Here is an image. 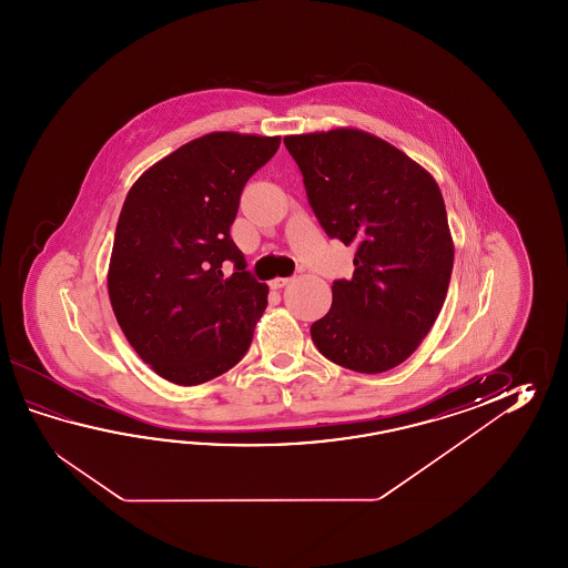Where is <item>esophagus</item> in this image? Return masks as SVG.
<instances>
[{"instance_id":"34e87169","label":"esophagus","mask_w":568,"mask_h":568,"mask_svg":"<svg viewBox=\"0 0 568 568\" xmlns=\"http://www.w3.org/2000/svg\"><path fill=\"white\" fill-rule=\"evenodd\" d=\"M290 278H274L272 282H270V288L272 290H280L284 288V286H288Z\"/></svg>"}]
</instances>
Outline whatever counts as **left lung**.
<instances>
[{"label":"left lung","instance_id":"obj_1","mask_svg":"<svg viewBox=\"0 0 568 568\" xmlns=\"http://www.w3.org/2000/svg\"><path fill=\"white\" fill-rule=\"evenodd\" d=\"M308 203L331 240L355 247L353 278L333 282L311 326L316 349L359 374L406 362L435 325L453 272V237L435 179L362 130L286 135Z\"/></svg>","mask_w":568,"mask_h":568}]
</instances>
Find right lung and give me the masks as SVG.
Instances as JSON below:
<instances>
[{"mask_svg": "<svg viewBox=\"0 0 568 568\" xmlns=\"http://www.w3.org/2000/svg\"><path fill=\"white\" fill-rule=\"evenodd\" d=\"M280 138L206 133L162 158L121 206L109 301L135 353L179 386L205 384L242 362L267 286L231 240L245 182Z\"/></svg>", "mask_w": 568, "mask_h": 568, "instance_id": "obj_1", "label": "right lung"}]
</instances>
